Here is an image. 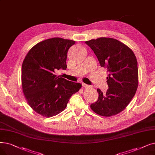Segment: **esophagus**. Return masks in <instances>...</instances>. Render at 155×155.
<instances>
[{
    "mask_svg": "<svg viewBox=\"0 0 155 155\" xmlns=\"http://www.w3.org/2000/svg\"><path fill=\"white\" fill-rule=\"evenodd\" d=\"M82 87H85V88H87V87H89V85H87V84L83 83V84H82Z\"/></svg>",
    "mask_w": 155,
    "mask_h": 155,
    "instance_id": "34e87169",
    "label": "esophagus"
}]
</instances>
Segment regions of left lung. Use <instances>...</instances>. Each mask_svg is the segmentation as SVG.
<instances>
[{"label":"left lung","instance_id":"obj_1","mask_svg":"<svg viewBox=\"0 0 155 155\" xmlns=\"http://www.w3.org/2000/svg\"><path fill=\"white\" fill-rule=\"evenodd\" d=\"M85 44L108 74L106 78L108 89L103 93L97 89L98 100L91 104V108L100 116L116 115L126 108L137 89L136 57L129 47L115 38L100 37L86 41Z\"/></svg>","mask_w":155,"mask_h":155}]
</instances>
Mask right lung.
<instances>
[{"instance_id":"1","label":"right lung","mask_w":155,"mask_h":155,"mask_svg":"<svg viewBox=\"0 0 155 155\" xmlns=\"http://www.w3.org/2000/svg\"><path fill=\"white\" fill-rule=\"evenodd\" d=\"M75 44L59 37L40 42L28 51L21 68V85L29 106L42 117L49 118L62 112L73 94L82 84L56 75L66 70L67 52Z\"/></svg>"}]
</instances>
